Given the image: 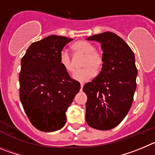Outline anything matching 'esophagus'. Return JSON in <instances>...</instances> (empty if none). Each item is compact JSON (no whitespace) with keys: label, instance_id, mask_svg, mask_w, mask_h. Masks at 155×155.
<instances>
[{"label":"esophagus","instance_id":"esophagus-1","mask_svg":"<svg viewBox=\"0 0 155 155\" xmlns=\"http://www.w3.org/2000/svg\"><path fill=\"white\" fill-rule=\"evenodd\" d=\"M83 86H84V84H83V83H80V86H81V90H82V89H83Z\"/></svg>","mask_w":155,"mask_h":155}]
</instances>
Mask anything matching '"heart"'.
Wrapping results in <instances>:
<instances>
[{
  "mask_svg": "<svg viewBox=\"0 0 155 155\" xmlns=\"http://www.w3.org/2000/svg\"><path fill=\"white\" fill-rule=\"evenodd\" d=\"M72 49L77 53L85 55L83 62V66L84 68L75 71L72 74V79L80 83L87 82L96 75L95 69L99 70L101 69L104 63L103 55L98 51L95 50V46L93 44L85 41H76L72 45ZM59 62L65 71L71 72L74 70V63L65 50L61 51Z\"/></svg>",
  "mask_w": 155,
  "mask_h": 155,
  "instance_id": "obj_1",
  "label": "heart"
}]
</instances>
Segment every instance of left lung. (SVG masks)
Listing matches in <instances>:
<instances>
[{
  "instance_id": "8db88e82",
  "label": "left lung",
  "mask_w": 155,
  "mask_h": 155,
  "mask_svg": "<svg viewBox=\"0 0 155 155\" xmlns=\"http://www.w3.org/2000/svg\"><path fill=\"white\" fill-rule=\"evenodd\" d=\"M86 40L101 44L104 64L98 76L83 88L87 96L86 120L91 127L107 130L117 126L131 107L137 75L134 54L115 33H100Z\"/></svg>"
}]
</instances>
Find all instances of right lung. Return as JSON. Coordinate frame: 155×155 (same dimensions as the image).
I'll return each mask as SVG.
<instances>
[{
    "label": "right lung",
    "mask_w": 155,
    "mask_h": 155,
    "mask_svg": "<svg viewBox=\"0 0 155 155\" xmlns=\"http://www.w3.org/2000/svg\"><path fill=\"white\" fill-rule=\"evenodd\" d=\"M72 38L50 35L32 43L21 58L20 100L38 130L52 132L66 122L65 112L80 90L59 62L62 48Z\"/></svg>",
    "instance_id": "obj_1"
}]
</instances>
